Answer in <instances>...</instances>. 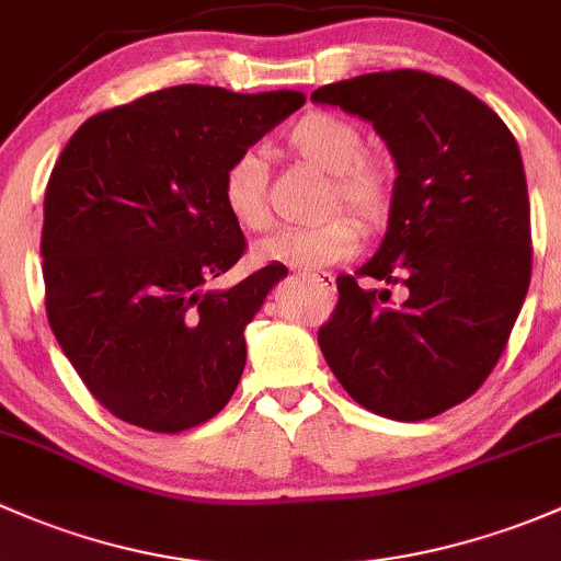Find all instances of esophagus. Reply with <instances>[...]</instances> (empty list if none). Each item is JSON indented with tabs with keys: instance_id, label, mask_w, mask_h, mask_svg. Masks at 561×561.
<instances>
[{
	"instance_id": "34e87169",
	"label": "esophagus",
	"mask_w": 561,
	"mask_h": 561,
	"mask_svg": "<svg viewBox=\"0 0 561 561\" xmlns=\"http://www.w3.org/2000/svg\"><path fill=\"white\" fill-rule=\"evenodd\" d=\"M299 275L308 280H313V283H319V286L327 288V291H334V278L329 273H308V270H305V273H299Z\"/></svg>"
}]
</instances>
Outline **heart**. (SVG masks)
Listing matches in <instances>:
<instances>
[{
	"label": "heart",
	"instance_id": "obj_1",
	"mask_svg": "<svg viewBox=\"0 0 561 561\" xmlns=\"http://www.w3.org/2000/svg\"><path fill=\"white\" fill-rule=\"evenodd\" d=\"M288 148L305 161L332 175L327 207H345L365 227L386 216L391 202V178L383 161L365 156V137L348 121L332 113H308L288 129ZM221 202L232 221L242 229H264L270 221L267 178L264 161L253 151H242L221 175ZM359 242V229L351 218L334 216L313 227H286L262 240L253 251L256 262L291 264L299 270H319L348 256Z\"/></svg>",
	"mask_w": 561,
	"mask_h": 561
}]
</instances>
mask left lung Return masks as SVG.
Listing matches in <instances>:
<instances>
[{
	"instance_id": "8db88e82",
	"label": "left lung",
	"mask_w": 561,
	"mask_h": 561,
	"mask_svg": "<svg viewBox=\"0 0 561 561\" xmlns=\"http://www.w3.org/2000/svg\"><path fill=\"white\" fill-rule=\"evenodd\" d=\"M373 124L397 167L389 227L356 275H340L319 329L343 389L373 413L421 421L476 394L505 351L533 275L522 153L500 115L446 78L369 72L310 94Z\"/></svg>"
}]
</instances>
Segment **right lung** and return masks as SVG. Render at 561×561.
<instances>
[{
  "label": "right lung",
  "instance_id": "1",
  "mask_svg": "<svg viewBox=\"0 0 561 561\" xmlns=\"http://www.w3.org/2000/svg\"><path fill=\"white\" fill-rule=\"evenodd\" d=\"M302 105V91L172 85L69 137L45 188V310L80 380L126 424L192 430L238 389L245 327L288 270L205 288L245 251L221 175Z\"/></svg>",
  "mask_w": 561,
  "mask_h": 561
}]
</instances>
